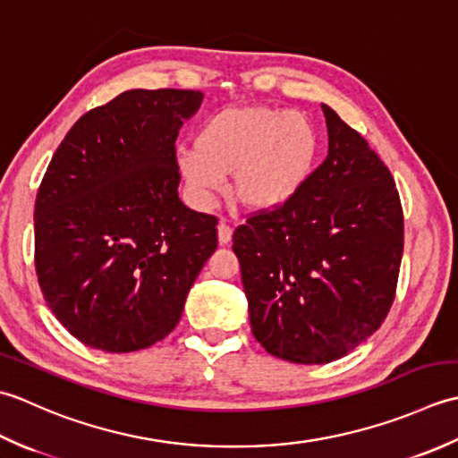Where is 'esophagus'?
Returning <instances> with one entry per match:
<instances>
[{"label": "esophagus", "instance_id": "obj_1", "mask_svg": "<svg viewBox=\"0 0 458 458\" xmlns=\"http://www.w3.org/2000/svg\"><path fill=\"white\" fill-rule=\"evenodd\" d=\"M217 237H219L221 245H227V242H231L233 229L227 225V223H219V225H217Z\"/></svg>", "mask_w": 458, "mask_h": 458}]
</instances>
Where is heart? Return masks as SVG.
I'll use <instances>...</instances> for the list:
<instances>
[{
    "label": "heart",
    "mask_w": 458,
    "mask_h": 458,
    "mask_svg": "<svg viewBox=\"0 0 458 458\" xmlns=\"http://www.w3.org/2000/svg\"><path fill=\"white\" fill-rule=\"evenodd\" d=\"M320 152V134L301 112L267 105L221 108L195 134V148L177 154L191 199L211 208L231 176L239 208L268 213L304 188Z\"/></svg>",
    "instance_id": "heart-1"
}]
</instances>
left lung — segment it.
<instances>
[{
	"mask_svg": "<svg viewBox=\"0 0 458 458\" xmlns=\"http://www.w3.org/2000/svg\"><path fill=\"white\" fill-rule=\"evenodd\" d=\"M322 110L326 160L286 205L233 233L253 335L306 366L344 358L384 324L403 255V209L387 165Z\"/></svg>",
	"mask_w": 458,
	"mask_h": 458,
	"instance_id": "obj_1",
	"label": "left lung"
}]
</instances>
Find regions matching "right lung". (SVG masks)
<instances>
[{"label": "right lung", "instance_id": "obj_1", "mask_svg": "<svg viewBox=\"0 0 458 458\" xmlns=\"http://www.w3.org/2000/svg\"><path fill=\"white\" fill-rule=\"evenodd\" d=\"M199 90H126L89 110L53 154L35 199L47 306L90 348L154 346L217 249V217L177 195L175 138Z\"/></svg>", "mask_w": 458, "mask_h": 458}]
</instances>
